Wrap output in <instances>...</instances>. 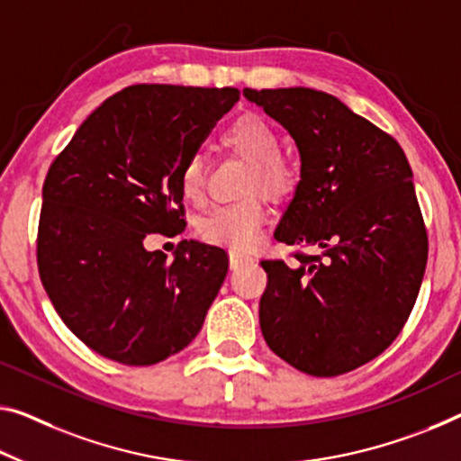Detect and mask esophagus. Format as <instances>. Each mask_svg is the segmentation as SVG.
I'll list each match as a JSON object with an SVG mask.
<instances>
[{
  "label": "esophagus",
  "mask_w": 461,
  "mask_h": 461,
  "mask_svg": "<svg viewBox=\"0 0 461 461\" xmlns=\"http://www.w3.org/2000/svg\"><path fill=\"white\" fill-rule=\"evenodd\" d=\"M229 258H230V270H239V267H243L245 264H251L253 261V258H249V255H243L239 251H230Z\"/></svg>",
  "instance_id": "obj_1"
}]
</instances>
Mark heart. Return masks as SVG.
I'll return each mask as SVG.
<instances>
[{"label": "heart", "mask_w": 461, "mask_h": 461, "mask_svg": "<svg viewBox=\"0 0 461 461\" xmlns=\"http://www.w3.org/2000/svg\"><path fill=\"white\" fill-rule=\"evenodd\" d=\"M222 144L251 162L253 171L247 181V191H264L266 195L280 200L293 194L299 181V168L286 157L278 154L280 138L274 127L258 115L237 119L222 133ZM181 195L189 203L203 200V165L200 157H191L179 175ZM266 222V208L258 197L218 206L202 218L200 235L214 245L232 249H251L258 243L259 230Z\"/></svg>", "instance_id": "heart-1"}]
</instances>
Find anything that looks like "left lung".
<instances>
[{
	"label": "left lung",
	"mask_w": 461,
	"mask_h": 461,
	"mask_svg": "<svg viewBox=\"0 0 461 461\" xmlns=\"http://www.w3.org/2000/svg\"><path fill=\"white\" fill-rule=\"evenodd\" d=\"M293 136L301 181L274 239L311 245L299 266L261 261V334L288 365L336 377L379 357L408 321L429 240L406 154L389 133L313 88H245Z\"/></svg>",
	"instance_id": "8db88e82"
}]
</instances>
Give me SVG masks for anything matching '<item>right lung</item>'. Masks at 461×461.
<instances>
[{"mask_svg": "<svg viewBox=\"0 0 461 461\" xmlns=\"http://www.w3.org/2000/svg\"><path fill=\"white\" fill-rule=\"evenodd\" d=\"M237 88L136 84L92 111L42 185L37 261L49 299L84 344L122 365L173 357L197 336L229 272L222 249L183 230L179 175Z\"/></svg>", "mask_w": 461, "mask_h": 461, "instance_id": "add662e5", "label": "right lung"}]
</instances>
